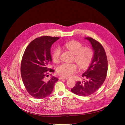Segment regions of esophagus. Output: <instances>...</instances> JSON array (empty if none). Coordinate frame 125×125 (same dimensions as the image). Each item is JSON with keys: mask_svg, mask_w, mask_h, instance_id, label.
<instances>
[{"mask_svg": "<svg viewBox=\"0 0 125 125\" xmlns=\"http://www.w3.org/2000/svg\"><path fill=\"white\" fill-rule=\"evenodd\" d=\"M59 80H67L68 79L66 78L63 77H59Z\"/></svg>", "mask_w": 125, "mask_h": 125, "instance_id": "obj_1", "label": "esophagus"}]
</instances>
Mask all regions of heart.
I'll list each match as a JSON object with an SVG mask.
<instances>
[{"mask_svg": "<svg viewBox=\"0 0 125 125\" xmlns=\"http://www.w3.org/2000/svg\"><path fill=\"white\" fill-rule=\"evenodd\" d=\"M64 46L72 51L75 54V60L81 69L86 68L91 62L94 53L92 49L89 47H83V44L76 41H72L65 43ZM61 49L56 47L53 51L52 55L53 61L58 63L60 61ZM78 68L76 64L72 63H63L59 65L57 72L59 75L67 78L72 76L77 72Z\"/></svg>", "mask_w": 125, "mask_h": 125, "instance_id": "1", "label": "heart"}]
</instances>
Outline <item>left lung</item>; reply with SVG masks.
Listing matches in <instances>:
<instances>
[{
	"mask_svg": "<svg viewBox=\"0 0 125 125\" xmlns=\"http://www.w3.org/2000/svg\"><path fill=\"white\" fill-rule=\"evenodd\" d=\"M91 44L94 55L90 65L82 77L86 81L77 82L71 92L82 96L91 95L96 92L103 83L107 73L108 62L102 45L92 38H84Z\"/></svg>",
	"mask_w": 125,
	"mask_h": 125,
	"instance_id": "left-lung-1",
	"label": "left lung"
}]
</instances>
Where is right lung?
Here are the masks:
<instances>
[{
  "label": "right lung",
  "instance_id": "add662e5",
  "mask_svg": "<svg viewBox=\"0 0 125 125\" xmlns=\"http://www.w3.org/2000/svg\"><path fill=\"white\" fill-rule=\"evenodd\" d=\"M59 39L49 36L37 38L28 45L24 52L21 65L22 79L27 92L35 98L49 96L58 80L52 76L48 81L45 78L48 72H54L48 68V65L52 61L50 48Z\"/></svg>",
  "mask_w": 125,
  "mask_h": 125
}]
</instances>
